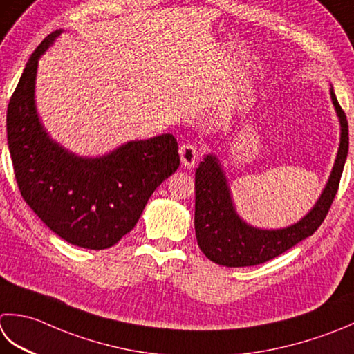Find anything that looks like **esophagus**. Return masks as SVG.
<instances>
[{
    "instance_id": "obj_1",
    "label": "esophagus",
    "mask_w": 354,
    "mask_h": 354,
    "mask_svg": "<svg viewBox=\"0 0 354 354\" xmlns=\"http://www.w3.org/2000/svg\"><path fill=\"white\" fill-rule=\"evenodd\" d=\"M179 156L184 167H193L198 159V150L193 144H183L179 149Z\"/></svg>"
}]
</instances>
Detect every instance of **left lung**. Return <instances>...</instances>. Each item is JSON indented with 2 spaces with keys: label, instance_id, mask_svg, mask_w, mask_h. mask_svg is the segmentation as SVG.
I'll use <instances>...</instances> for the list:
<instances>
[{
  "label": "left lung",
  "instance_id": "left-lung-1",
  "mask_svg": "<svg viewBox=\"0 0 354 354\" xmlns=\"http://www.w3.org/2000/svg\"><path fill=\"white\" fill-rule=\"evenodd\" d=\"M330 98L341 127L333 169L315 205L295 224L281 228H261L239 216L223 161L207 153L195 173V232L198 245L214 264L252 267L276 258L311 236L327 216L341 181L348 155V122L330 84Z\"/></svg>",
  "mask_w": 354,
  "mask_h": 354
}]
</instances>
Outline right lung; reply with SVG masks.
Segmentation results:
<instances>
[{"label": "right lung", "mask_w": 354, "mask_h": 354, "mask_svg": "<svg viewBox=\"0 0 354 354\" xmlns=\"http://www.w3.org/2000/svg\"><path fill=\"white\" fill-rule=\"evenodd\" d=\"M64 29L32 53L7 107V144L21 196L68 244L104 250L141 218L159 185L179 167L171 133L131 140L98 156L73 153L48 135L37 109L38 61Z\"/></svg>", "instance_id": "obj_1"}]
</instances>
